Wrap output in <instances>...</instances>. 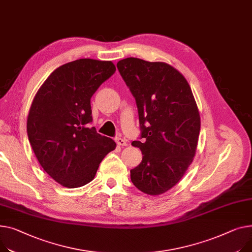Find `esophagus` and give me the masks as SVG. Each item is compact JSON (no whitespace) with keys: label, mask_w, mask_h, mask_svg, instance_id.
<instances>
[{"label":"esophagus","mask_w":252,"mask_h":252,"mask_svg":"<svg viewBox=\"0 0 252 252\" xmlns=\"http://www.w3.org/2000/svg\"><path fill=\"white\" fill-rule=\"evenodd\" d=\"M115 142L119 146H127V143L122 138H115Z\"/></svg>","instance_id":"esophagus-1"}]
</instances>
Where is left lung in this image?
I'll return each instance as SVG.
<instances>
[{"label":"left lung","instance_id":"obj_1","mask_svg":"<svg viewBox=\"0 0 252 252\" xmlns=\"http://www.w3.org/2000/svg\"><path fill=\"white\" fill-rule=\"evenodd\" d=\"M136 98L144 142L131 145L143 160L130 170L138 189L149 195L168 191L187 172L195 155L200 117L187 79L172 65L126 58L116 63Z\"/></svg>","mask_w":252,"mask_h":252}]
</instances>
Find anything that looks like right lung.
<instances>
[{
	"label": "right lung",
	"instance_id": "1",
	"mask_svg": "<svg viewBox=\"0 0 252 252\" xmlns=\"http://www.w3.org/2000/svg\"><path fill=\"white\" fill-rule=\"evenodd\" d=\"M115 71L110 61L80 59L64 63L33 98L27 117L30 145L43 170L64 188L92 181L100 162L116 147L89 125L90 99Z\"/></svg>",
	"mask_w": 252,
	"mask_h": 252
}]
</instances>
